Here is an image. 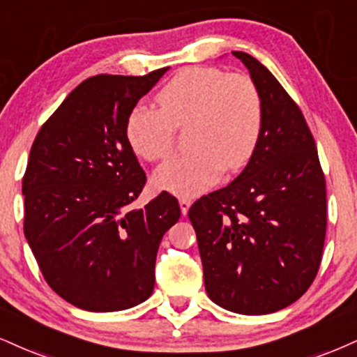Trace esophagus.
<instances>
[{"label":"esophagus","mask_w":357,"mask_h":357,"mask_svg":"<svg viewBox=\"0 0 357 357\" xmlns=\"http://www.w3.org/2000/svg\"><path fill=\"white\" fill-rule=\"evenodd\" d=\"M191 204H192V201L188 199V197H179V208H181L183 216H186L188 209L191 208Z\"/></svg>","instance_id":"obj_1"}]
</instances>
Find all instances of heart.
Instances as JSON below:
<instances>
[{
    "mask_svg": "<svg viewBox=\"0 0 357 357\" xmlns=\"http://www.w3.org/2000/svg\"><path fill=\"white\" fill-rule=\"evenodd\" d=\"M160 109L137 105L126 118V139L136 154L160 161L173 151L174 128L188 130L191 151L154 173L160 190L192 197L211 188L222 169L236 171L255 151L263 123V101L246 75L218 68L179 71L156 96Z\"/></svg>",
    "mask_w": 357,
    "mask_h": 357,
    "instance_id": "1",
    "label": "heart"
}]
</instances>
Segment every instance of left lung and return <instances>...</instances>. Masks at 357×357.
<instances>
[{
	"label": "left lung",
	"instance_id": "obj_1",
	"mask_svg": "<svg viewBox=\"0 0 357 357\" xmlns=\"http://www.w3.org/2000/svg\"><path fill=\"white\" fill-rule=\"evenodd\" d=\"M263 101L241 174L190 208L209 299L238 314L276 312L314 281L326 238V181L301 109L273 73L243 51Z\"/></svg>",
	"mask_w": 357,
	"mask_h": 357
}]
</instances>
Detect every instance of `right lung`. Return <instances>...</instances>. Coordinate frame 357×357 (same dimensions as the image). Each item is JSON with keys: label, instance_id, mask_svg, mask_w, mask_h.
I'll return each mask as SVG.
<instances>
[{"label": "right lung", "instance_id": "1", "mask_svg": "<svg viewBox=\"0 0 357 357\" xmlns=\"http://www.w3.org/2000/svg\"><path fill=\"white\" fill-rule=\"evenodd\" d=\"M167 70L83 81L29 151L24 236L51 289L84 311H123L146 301L162 236L181 216L166 191L131 208L146 174L126 139V118Z\"/></svg>", "mask_w": 357, "mask_h": 357}]
</instances>
